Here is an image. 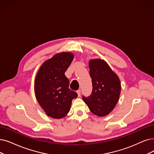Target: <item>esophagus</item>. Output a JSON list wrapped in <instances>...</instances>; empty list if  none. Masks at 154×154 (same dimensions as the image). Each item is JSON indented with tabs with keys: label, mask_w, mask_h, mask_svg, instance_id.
<instances>
[{
	"label": "esophagus",
	"mask_w": 154,
	"mask_h": 154,
	"mask_svg": "<svg viewBox=\"0 0 154 154\" xmlns=\"http://www.w3.org/2000/svg\"><path fill=\"white\" fill-rule=\"evenodd\" d=\"M77 94H78V97H80L81 96V90H77Z\"/></svg>",
	"instance_id": "obj_1"
}]
</instances>
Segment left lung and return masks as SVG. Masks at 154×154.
<instances>
[{
  "label": "left lung",
  "mask_w": 154,
  "mask_h": 154,
  "mask_svg": "<svg viewBox=\"0 0 154 154\" xmlns=\"http://www.w3.org/2000/svg\"><path fill=\"white\" fill-rule=\"evenodd\" d=\"M92 82L91 95L83 96L90 111L100 117L108 115L118 103L121 94L118 76L103 59H91L89 62Z\"/></svg>",
  "instance_id": "8db88e82"
}]
</instances>
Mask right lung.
<instances>
[{"label":"right lung","mask_w":154,"mask_h":154,"mask_svg":"<svg viewBox=\"0 0 154 154\" xmlns=\"http://www.w3.org/2000/svg\"><path fill=\"white\" fill-rule=\"evenodd\" d=\"M74 58L71 52H61L48 59L40 67L35 81V94L40 106L52 118L68 114L73 98L78 94L69 88L64 73Z\"/></svg>","instance_id":"obj_1"}]
</instances>
